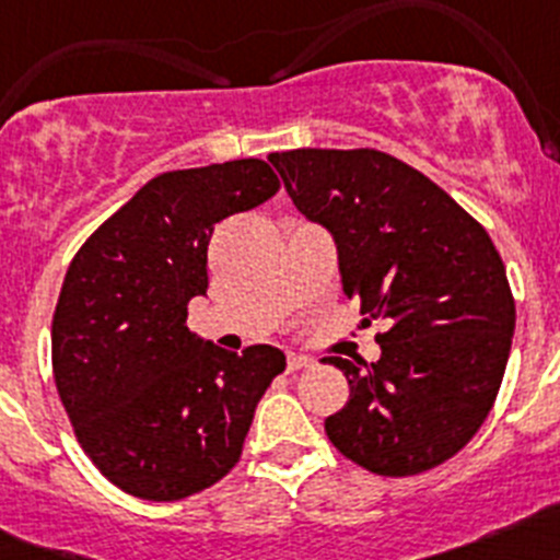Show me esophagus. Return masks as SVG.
<instances>
[{
    "label": "esophagus",
    "mask_w": 560,
    "mask_h": 560,
    "mask_svg": "<svg viewBox=\"0 0 560 560\" xmlns=\"http://www.w3.org/2000/svg\"><path fill=\"white\" fill-rule=\"evenodd\" d=\"M308 368H314V359H311V355L289 353V373H296V370H308Z\"/></svg>",
    "instance_id": "34e87169"
}]
</instances>
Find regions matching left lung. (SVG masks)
<instances>
[{
	"mask_svg": "<svg viewBox=\"0 0 560 560\" xmlns=\"http://www.w3.org/2000/svg\"><path fill=\"white\" fill-rule=\"evenodd\" d=\"M291 201L328 226L341 285L381 319V359L328 355L350 384L325 434L378 477H415L479 432L511 355L516 303L504 264L443 187L375 148L271 153Z\"/></svg>",
	"mask_w": 560,
	"mask_h": 560,
	"instance_id": "8db88e82",
	"label": "left lung"
}]
</instances>
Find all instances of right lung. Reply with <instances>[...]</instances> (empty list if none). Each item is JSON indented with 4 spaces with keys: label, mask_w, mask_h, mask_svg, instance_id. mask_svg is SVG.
Masks as SVG:
<instances>
[{
    "label": "right lung",
    "mask_w": 560,
    "mask_h": 560,
    "mask_svg": "<svg viewBox=\"0 0 560 560\" xmlns=\"http://www.w3.org/2000/svg\"><path fill=\"white\" fill-rule=\"evenodd\" d=\"M280 190L264 160L167 171L103 221L69 264L52 314V375L97 471L148 502L224 479L285 355L215 348L187 328L207 294L212 226Z\"/></svg>",
    "instance_id": "add662e5"
}]
</instances>
